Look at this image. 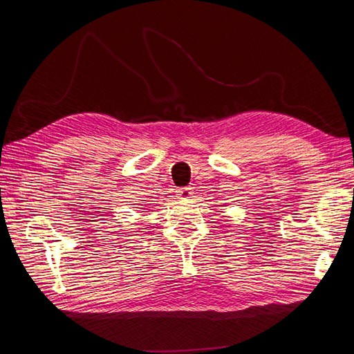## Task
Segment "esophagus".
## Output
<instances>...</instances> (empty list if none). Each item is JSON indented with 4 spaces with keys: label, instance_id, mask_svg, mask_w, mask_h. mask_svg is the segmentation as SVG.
<instances>
[{
    "label": "esophagus",
    "instance_id": "1",
    "mask_svg": "<svg viewBox=\"0 0 354 354\" xmlns=\"http://www.w3.org/2000/svg\"><path fill=\"white\" fill-rule=\"evenodd\" d=\"M178 198L181 199H189L192 195H194V192H192V187H181L177 190Z\"/></svg>",
    "mask_w": 354,
    "mask_h": 354
}]
</instances>
